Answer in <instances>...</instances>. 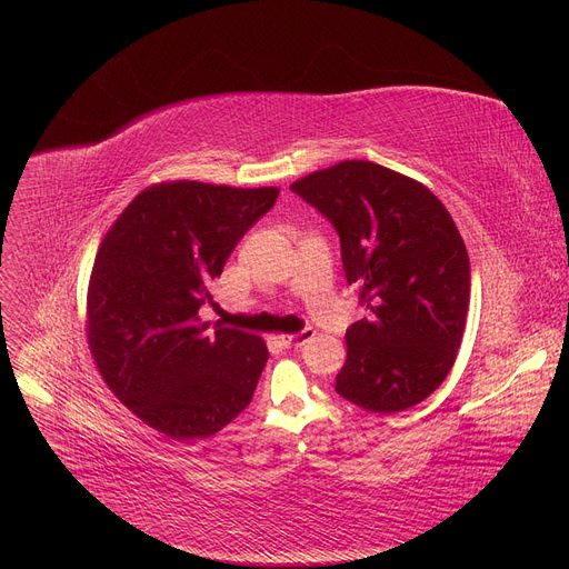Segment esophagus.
<instances>
[{"instance_id":"34e87169","label":"esophagus","mask_w":569,"mask_h":569,"mask_svg":"<svg viewBox=\"0 0 569 569\" xmlns=\"http://www.w3.org/2000/svg\"><path fill=\"white\" fill-rule=\"evenodd\" d=\"M312 338H315V328H303L300 332H296V336H280V342H282L284 347L298 349V347L308 345Z\"/></svg>"}]
</instances>
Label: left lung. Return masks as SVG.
Returning <instances> with one entry per match:
<instances>
[{"label": "left lung", "mask_w": 569, "mask_h": 569, "mask_svg": "<svg viewBox=\"0 0 569 569\" xmlns=\"http://www.w3.org/2000/svg\"><path fill=\"white\" fill-rule=\"evenodd\" d=\"M340 233L349 284L367 317L347 330L336 390L397 413L420 405L452 370L471 300L461 233L420 181L370 160H345L291 183Z\"/></svg>", "instance_id": "obj_1"}]
</instances>
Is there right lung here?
<instances>
[{"label":"right lung","mask_w":569,"mask_h":569,"mask_svg":"<svg viewBox=\"0 0 569 569\" xmlns=\"http://www.w3.org/2000/svg\"><path fill=\"white\" fill-rule=\"evenodd\" d=\"M271 188L162 181L142 190L100 243L87 291V340L108 388L174 441L213 437L254 395L269 349L202 323L211 282L278 199Z\"/></svg>","instance_id":"add662e5"}]
</instances>
